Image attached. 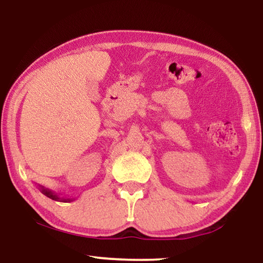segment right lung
Instances as JSON below:
<instances>
[{
    "label": "right lung",
    "mask_w": 263,
    "mask_h": 263,
    "mask_svg": "<svg viewBox=\"0 0 263 263\" xmlns=\"http://www.w3.org/2000/svg\"><path fill=\"white\" fill-rule=\"evenodd\" d=\"M40 191H41L42 194H44V195H46L47 197H49V199H51V200L60 201V202H71V201H74V199H70V197H68V199H67V197H60L58 194H55L54 192L49 191V189L42 187V185H40Z\"/></svg>",
    "instance_id": "obj_1"
}]
</instances>
